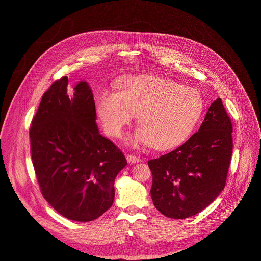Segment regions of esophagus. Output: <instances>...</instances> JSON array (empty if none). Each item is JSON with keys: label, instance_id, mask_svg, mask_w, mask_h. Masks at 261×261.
<instances>
[{"label": "esophagus", "instance_id": "esophagus-1", "mask_svg": "<svg viewBox=\"0 0 261 261\" xmlns=\"http://www.w3.org/2000/svg\"><path fill=\"white\" fill-rule=\"evenodd\" d=\"M126 160L130 164H135V163L141 162L140 156H137V155H134V154H126Z\"/></svg>", "mask_w": 261, "mask_h": 261}]
</instances>
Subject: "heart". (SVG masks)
Here are the masks:
<instances>
[{
  "label": "heart",
  "mask_w": 261,
  "mask_h": 261,
  "mask_svg": "<svg viewBox=\"0 0 261 261\" xmlns=\"http://www.w3.org/2000/svg\"><path fill=\"white\" fill-rule=\"evenodd\" d=\"M118 87L119 92L106 90L96 96V111L105 132L114 138H119L138 114L141 128L128 138L134 146L174 148L186 140L203 112L199 91L170 79L130 77L120 80Z\"/></svg>",
  "instance_id": "heart-1"
}]
</instances>
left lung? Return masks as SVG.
Instances as JSON below:
<instances>
[{
  "label": "left lung",
  "mask_w": 261,
  "mask_h": 261,
  "mask_svg": "<svg viewBox=\"0 0 261 261\" xmlns=\"http://www.w3.org/2000/svg\"><path fill=\"white\" fill-rule=\"evenodd\" d=\"M232 149L231 119L221 98H217L199 130L185 144L149 160L150 196L154 207L174 219H185L201 212L225 187Z\"/></svg>",
  "instance_id": "left-lung-1"
}]
</instances>
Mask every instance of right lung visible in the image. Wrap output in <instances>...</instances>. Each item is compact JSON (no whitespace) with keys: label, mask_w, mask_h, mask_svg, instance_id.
I'll use <instances>...</instances> for the list:
<instances>
[{"label":"right lung","mask_w":261,"mask_h":261,"mask_svg":"<svg viewBox=\"0 0 261 261\" xmlns=\"http://www.w3.org/2000/svg\"><path fill=\"white\" fill-rule=\"evenodd\" d=\"M68 77L43 94L29 136L32 162L45 200L67 219L88 222L114 200V180L127 162L95 122L92 91L79 81L72 95Z\"/></svg>","instance_id":"add662e5"}]
</instances>
